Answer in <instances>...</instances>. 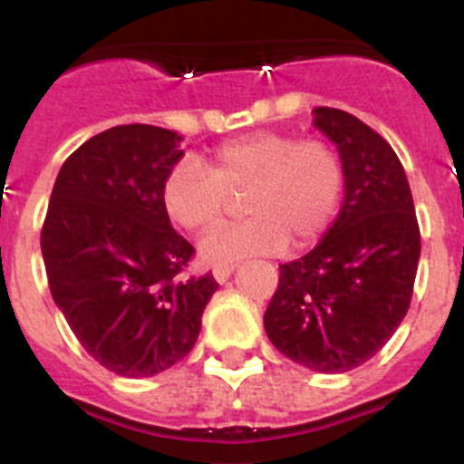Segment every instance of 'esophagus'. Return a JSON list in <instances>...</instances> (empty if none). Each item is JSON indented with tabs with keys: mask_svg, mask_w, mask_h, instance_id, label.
<instances>
[{
	"mask_svg": "<svg viewBox=\"0 0 464 464\" xmlns=\"http://www.w3.org/2000/svg\"><path fill=\"white\" fill-rule=\"evenodd\" d=\"M235 274V265H223V267H213V278L218 283H225Z\"/></svg>",
	"mask_w": 464,
	"mask_h": 464,
	"instance_id": "obj_1",
	"label": "esophagus"
}]
</instances>
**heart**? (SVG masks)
Segmentation results:
<instances>
[{
	"instance_id": "b5f03b06",
	"label": "heart",
	"mask_w": 464,
	"mask_h": 464,
	"mask_svg": "<svg viewBox=\"0 0 464 464\" xmlns=\"http://www.w3.org/2000/svg\"><path fill=\"white\" fill-rule=\"evenodd\" d=\"M244 190L241 208L251 218L199 241V257L208 267L274 256L288 241L304 248L321 239L342 204L343 162L321 139L251 132L220 143L207 169L179 162L162 183V207L179 227L204 232L223 220L227 195Z\"/></svg>"
}]
</instances>
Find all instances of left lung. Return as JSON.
<instances>
[{
  "instance_id": "1",
  "label": "left lung",
  "mask_w": 464,
  "mask_h": 464,
  "mask_svg": "<svg viewBox=\"0 0 464 464\" xmlns=\"http://www.w3.org/2000/svg\"><path fill=\"white\" fill-rule=\"evenodd\" d=\"M314 125L343 162V204L321 244L281 265L265 330L293 362L323 374L374 358L411 302L420 232L400 158L346 111L318 106Z\"/></svg>"
}]
</instances>
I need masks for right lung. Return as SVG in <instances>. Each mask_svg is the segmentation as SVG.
Here are the masks:
<instances>
[{
    "mask_svg": "<svg viewBox=\"0 0 464 464\" xmlns=\"http://www.w3.org/2000/svg\"><path fill=\"white\" fill-rule=\"evenodd\" d=\"M183 137L118 125L64 160L41 229L57 309L106 370L155 376L186 358L218 283L183 278L195 248L169 223L162 183Z\"/></svg>",
    "mask_w": 464,
    "mask_h": 464,
    "instance_id": "add662e5",
    "label": "right lung"
}]
</instances>
